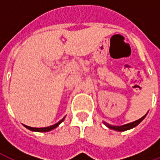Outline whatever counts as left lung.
<instances>
[{"label": "left lung", "mask_w": 160, "mask_h": 160, "mask_svg": "<svg viewBox=\"0 0 160 160\" xmlns=\"http://www.w3.org/2000/svg\"><path fill=\"white\" fill-rule=\"evenodd\" d=\"M146 116H147V114L145 115L144 117H142L141 118H140L139 120L135 121V122H130V123L125 124V125H122V126H111V125H108V124L105 123V122H104V124H106L108 127L110 128H111V129H114V130L118 131H125L128 130V129H130V128H134L135 126H137L138 124L140 123L141 121L146 118Z\"/></svg>", "instance_id": "left-lung-1"}]
</instances>
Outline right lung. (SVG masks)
I'll return each mask as SVG.
<instances>
[{"instance_id":"obj_1","label":"right lung","mask_w":160,"mask_h":160,"mask_svg":"<svg viewBox=\"0 0 160 160\" xmlns=\"http://www.w3.org/2000/svg\"><path fill=\"white\" fill-rule=\"evenodd\" d=\"M64 120V118H62V120L60 121V122H58L57 123L54 124V125H52V126H49V127H46V128H32V127H29V126H26V125H25L26 126V128H27L28 129H30V130H32V131H38V132H47V131H49V130H52V129H54L55 128H56L58 125H59L62 121Z\"/></svg>"}]
</instances>
